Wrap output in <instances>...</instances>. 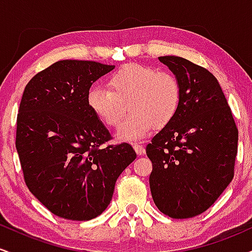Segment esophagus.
Returning a JSON list of instances; mask_svg holds the SVG:
<instances>
[{
    "label": "esophagus",
    "instance_id": "34e87169",
    "mask_svg": "<svg viewBox=\"0 0 252 252\" xmlns=\"http://www.w3.org/2000/svg\"><path fill=\"white\" fill-rule=\"evenodd\" d=\"M134 149H135V152H136V154L137 155H143L144 154V152H146V150H144V147L142 146V144H138V143H135L134 146Z\"/></svg>",
    "mask_w": 252,
    "mask_h": 252
}]
</instances>
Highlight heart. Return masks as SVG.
I'll return each mask as SVG.
<instances>
[{"label":"heart","instance_id":"obj_1","mask_svg":"<svg viewBox=\"0 0 252 252\" xmlns=\"http://www.w3.org/2000/svg\"><path fill=\"white\" fill-rule=\"evenodd\" d=\"M108 89L92 86L88 106L106 126L122 122L126 105L131 114L117 131V138L135 142L174 120L181 99L180 83L169 72H156L141 63H126L108 78Z\"/></svg>","mask_w":252,"mask_h":252}]
</instances>
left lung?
I'll list each match as a JSON object with an SVG mask.
<instances>
[{
	"instance_id": "left-lung-1",
	"label": "left lung",
	"mask_w": 252,
	"mask_h": 252,
	"mask_svg": "<svg viewBox=\"0 0 252 252\" xmlns=\"http://www.w3.org/2000/svg\"><path fill=\"white\" fill-rule=\"evenodd\" d=\"M180 83L174 120L147 146L153 200L163 215L192 218L215 204L233 178L238 130L217 78L181 57L158 58Z\"/></svg>"
}]
</instances>
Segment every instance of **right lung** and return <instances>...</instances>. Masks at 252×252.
<instances>
[{"label":"right lung","mask_w":252,"mask_h":252,"mask_svg":"<svg viewBox=\"0 0 252 252\" xmlns=\"http://www.w3.org/2000/svg\"><path fill=\"white\" fill-rule=\"evenodd\" d=\"M115 68L60 60L26 85L16 126L25 181L52 213L70 220L102 215L118 176L136 158L128 143L103 146L110 132L86 103L91 85Z\"/></svg>","instance_id":"1"}]
</instances>
